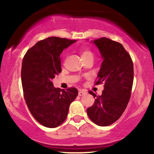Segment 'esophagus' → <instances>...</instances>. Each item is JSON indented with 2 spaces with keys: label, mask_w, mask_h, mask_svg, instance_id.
<instances>
[{
  "label": "esophagus",
  "mask_w": 154,
  "mask_h": 154,
  "mask_svg": "<svg viewBox=\"0 0 154 154\" xmlns=\"http://www.w3.org/2000/svg\"><path fill=\"white\" fill-rule=\"evenodd\" d=\"M85 93H86L85 91H82V90H79V93H78V95H79V96H82V95H85Z\"/></svg>",
  "instance_id": "esophagus-1"
}]
</instances>
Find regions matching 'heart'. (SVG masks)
<instances>
[{"mask_svg":"<svg viewBox=\"0 0 154 154\" xmlns=\"http://www.w3.org/2000/svg\"><path fill=\"white\" fill-rule=\"evenodd\" d=\"M89 55H93V54H92L91 51L88 50V49H83V50H82V51H81V56H82V57L89 56Z\"/></svg>","mask_w":154,"mask_h":154,"instance_id":"obj_1","label":"heart"}]
</instances>
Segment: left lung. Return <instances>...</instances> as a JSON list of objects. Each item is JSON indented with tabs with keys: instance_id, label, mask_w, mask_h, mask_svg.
I'll return each instance as SVG.
<instances>
[{
	"instance_id": "obj_1",
	"label": "left lung",
	"mask_w": 154,
	"mask_h": 154,
	"mask_svg": "<svg viewBox=\"0 0 154 154\" xmlns=\"http://www.w3.org/2000/svg\"><path fill=\"white\" fill-rule=\"evenodd\" d=\"M96 45L103 62L95 85L104 83L101 95L96 96L95 103L88 108L87 114L95 124L109 126L123 114L130 100L134 78L133 63L128 51L121 43L106 38L91 41Z\"/></svg>"
}]
</instances>
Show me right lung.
I'll return each mask as SVG.
<instances>
[{
    "label": "right lung",
    "instance_id": "add662e5",
    "mask_svg": "<svg viewBox=\"0 0 154 154\" xmlns=\"http://www.w3.org/2000/svg\"><path fill=\"white\" fill-rule=\"evenodd\" d=\"M75 42L50 37L38 42L23 59L21 76L24 99L33 117L46 128H56L64 122L70 104L78 95L77 88L64 91L54 88L52 82L61 72L60 55Z\"/></svg>",
    "mask_w": 154,
    "mask_h": 154
}]
</instances>
